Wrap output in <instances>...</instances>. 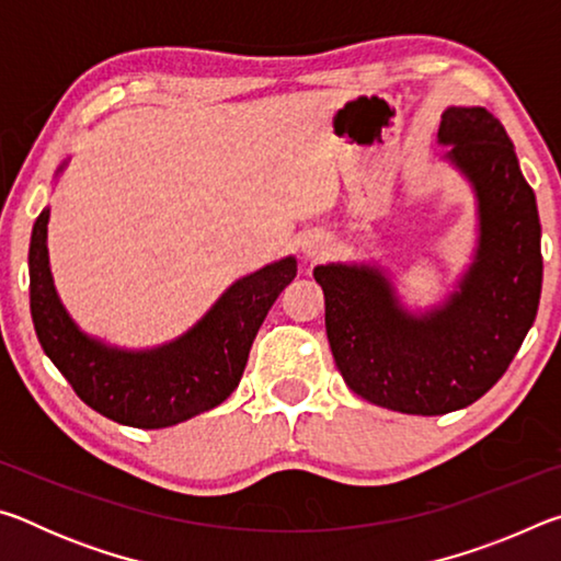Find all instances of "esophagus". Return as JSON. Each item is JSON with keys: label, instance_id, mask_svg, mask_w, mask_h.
<instances>
[{"label": "esophagus", "instance_id": "obj_1", "mask_svg": "<svg viewBox=\"0 0 561 561\" xmlns=\"http://www.w3.org/2000/svg\"><path fill=\"white\" fill-rule=\"evenodd\" d=\"M329 250H331V240L324 232H311L301 240V252H304V257H309V260L327 257Z\"/></svg>", "mask_w": 561, "mask_h": 561}]
</instances>
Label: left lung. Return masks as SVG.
Segmentation results:
<instances>
[{
    "instance_id": "obj_1",
    "label": "left lung",
    "mask_w": 561,
    "mask_h": 561,
    "mask_svg": "<svg viewBox=\"0 0 561 561\" xmlns=\"http://www.w3.org/2000/svg\"><path fill=\"white\" fill-rule=\"evenodd\" d=\"M438 140L478 193L480 242L458 291L413 317L374 267L314 270L346 386L411 415L460 411L485 396L535 324L542 294V227L505 126L488 108H448Z\"/></svg>"
}]
</instances>
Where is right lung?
Wrapping results in <instances>:
<instances>
[{
  "instance_id": "right-lung-1",
  "label": "right lung",
  "mask_w": 561,
  "mask_h": 561,
  "mask_svg": "<svg viewBox=\"0 0 561 561\" xmlns=\"http://www.w3.org/2000/svg\"><path fill=\"white\" fill-rule=\"evenodd\" d=\"M49 210L36 217L30 244V301L44 354L93 411L130 428H168L220 405L240 383L252 341L282 289L297 277L287 257L242 277L201 324L168 346L118 351L76 329L56 297L49 250Z\"/></svg>"
}]
</instances>
